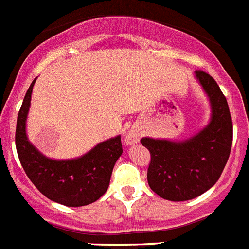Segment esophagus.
<instances>
[{"label": "esophagus", "instance_id": "34e87169", "mask_svg": "<svg viewBox=\"0 0 249 249\" xmlns=\"http://www.w3.org/2000/svg\"><path fill=\"white\" fill-rule=\"evenodd\" d=\"M140 142V131L136 128L128 129L124 135V143L127 146H132Z\"/></svg>", "mask_w": 249, "mask_h": 249}]
</instances>
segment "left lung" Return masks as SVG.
Listing matches in <instances>:
<instances>
[{"mask_svg": "<svg viewBox=\"0 0 249 249\" xmlns=\"http://www.w3.org/2000/svg\"><path fill=\"white\" fill-rule=\"evenodd\" d=\"M194 76L209 101L207 126L181 141L141 139L151 154L148 185L166 200H191L204 194L218 181L231 154L233 124L226 97L209 74L196 70Z\"/></svg>", "mask_w": 249, "mask_h": 249, "instance_id": "left-lung-1", "label": "left lung"}]
</instances>
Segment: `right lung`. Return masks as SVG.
<instances>
[{
  "label": "right lung",
  "instance_id": "obj_1",
  "mask_svg": "<svg viewBox=\"0 0 249 249\" xmlns=\"http://www.w3.org/2000/svg\"><path fill=\"white\" fill-rule=\"evenodd\" d=\"M36 79L23 98L16 124V150L29 179L41 194L67 207L94 203L107 191L114 163L122 155L121 135L106 140L84 155L56 160L42 154L30 142L26 122Z\"/></svg>",
  "mask_w": 249,
  "mask_h": 249
}]
</instances>
